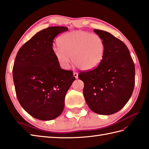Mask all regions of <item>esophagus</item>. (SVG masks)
I'll use <instances>...</instances> for the list:
<instances>
[{"instance_id":"obj_1","label":"esophagus","mask_w":149,"mask_h":149,"mask_svg":"<svg viewBox=\"0 0 149 149\" xmlns=\"http://www.w3.org/2000/svg\"><path fill=\"white\" fill-rule=\"evenodd\" d=\"M73 75H74V77L75 78H78V73L77 72H73Z\"/></svg>"}]
</instances>
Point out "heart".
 <instances>
[{"label": "heart", "mask_w": 149, "mask_h": 149, "mask_svg": "<svg viewBox=\"0 0 149 149\" xmlns=\"http://www.w3.org/2000/svg\"><path fill=\"white\" fill-rule=\"evenodd\" d=\"M59 48L54 49L57 61L64 69H69L71 58L77 68L91 70L100 65L104 54V43L97 34L85 31H72L58 39Z\"/></svg>", "instance_id": "b5f03b06"}]
</instances>
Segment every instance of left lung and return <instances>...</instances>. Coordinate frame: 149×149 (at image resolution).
<instances>
[{
	"label": "left lung",
	"instance_id": "left-lung-1",
	"mask_svg": "<svg viewBox=\"0 0 149 149\" xmlns=\"http://www.w3.org/2000/svg\"><path fill=\"white\" fill-rule=\"evenodd\" d=\"M104 43L101 63L93 70L80 71L85 100L89 108L100 115L120 110L130 100L134 87L135 68L123 42L110 33L94 29Z\"/></svg>",
	"mask_w": 149,
	"mask_h": 149
}]
</instances>
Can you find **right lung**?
Masks as SVG:
<instances>
[{"label":"right lung","instance_id":"1","mask_svg":"<svg viewBox=\"0 0 149 149\" xmlns=\"http://www.w3.org/2000/svg\"><path fill=\"white\" fill-rule=\"evenodd\" d=\"M66 27H49L27 41L17 53L13 77L18 100L37 119L50 120L64 108L66 92L75 80L72 71L62 69L52 48L54 38Z\"/></svg>","mask_w":149,"mask_h":149}]
</instances>
